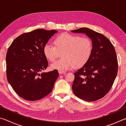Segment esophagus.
Returning <instances> with one entry per match:
<instances>
[{
  "mask_svg": "<svg viewBox=\"0 0 126 126\" xmlns=\"http://www.w3.org/2000/svg\"><path fill=\"white\" fill-rule=\"evenodd\" d=\"M58 72L59 74H65L66 73L65 71H59Z\"/></svg>",
  "mask_w": 126,
  "mask_h": 126,
  "instance_id": "esophagus-1",
  "label": "esophagus"
}]
</instances>
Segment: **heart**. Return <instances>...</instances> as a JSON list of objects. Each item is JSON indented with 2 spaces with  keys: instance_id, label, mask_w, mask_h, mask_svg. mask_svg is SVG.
Masks as SVG:
<instances>
[{
  "instance_id": "b5f03b06",
  "label": "heart",
  "mask_w": 126,
  "mask_h": 126,
  "mask_svg": "<svg viewBox=\"0 0 126 126\" xmlns=\"http://www.w3.org/2000/svg\"><path fill=\"white\" fill-rule=\"evenodd\" d=\"M53 47L46 44L43 53L47 59L53 62L62 53V59L52 63V69L63 71L73 67L79 68L86 64L92 52V42L87 37L64 33L58 36L54 40Z\"/></svg>"
}]
</instances>
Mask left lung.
<instances>
[{"label": "left lung", "instance_id": "8db88e82", "mask_svg": "<svg viewBox=\"0 0 126 126\" xmlns=\"http://www.w3.org/2000/svg\"><path fill=\"white\" fill-rule=\"evenodd\" d=\"M84 33L92 39V52L88 61L74 73L72 90L77 97L88 102L101 99L111 89L118 72L116 50L106 36L87 28L71 31Z\"/></svg>", "mask_w": 126, "mask_h": 126}]
</instances>
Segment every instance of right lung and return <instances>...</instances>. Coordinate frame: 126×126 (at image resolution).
Masks as SVG:
<instances>
[{"label":"right lung","instance_id":"obj_1","mask_svg":"<svg viewBox=\"0 0 126 126\" xmlns=\"http://www.w3.org/2000/svg\"><path fill=\"white\" fill-rule=\"evenodd\" d=\"M55 30L38 29L22 34L8 48L7 77L14 91L27 101H38L52 92L58 77L57 70L40 72L48 67L43 48Z\"/></svg>","mask_w":126,"mask_h":126}]
</instances>
